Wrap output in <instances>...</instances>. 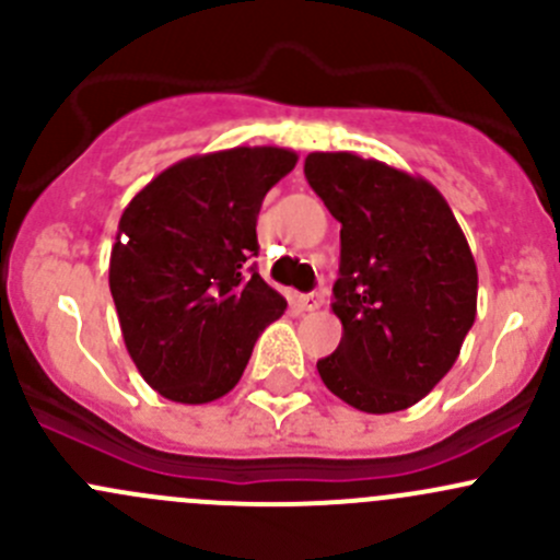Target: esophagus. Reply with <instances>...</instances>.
I'll use <instances>...</instances> for the list:
<instances>
[{"instance_id": "1", "label": "esophagus", "mask_w": 560, "mask_h": 560, "mask_svg": "<svg viewBox=\"0 0 560 560\" xmlns=\"http://www.w3.org/2000/svg\"><path fill=\"white\" fill-rule=\"evenodd\" d=\"M301 308L303 312H316V308H322V303H325V298H322V292H308V295H301Z\"/></svg>"}]
</instances>
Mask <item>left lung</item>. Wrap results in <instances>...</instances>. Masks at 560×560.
<instances>
[{"label":"left lung","mask_w":560,"mask_h":560,"mask_svg":"<svg viewBox=\"0 0 560 560\" xmlns=\"http://www.w3.org/2000/svg\"><path fill=\"white\" fill-rule=\"evenodd\" d=\"M303 171L341 222L332 314L343 336L316 371L354 409H409L447 376L477 316L466 235L420 175L352 151H314Z\"/></svg>","instance_id":"obj_1"}]
</instances>
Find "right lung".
<instances>
[{"label": "right lung", "mask_w": 560, "mask_h": 560, "mask_svg": "<svg viewBox=\"0 0 560 560\" xmlns=\"http://www.w3.org/2000/svg\"><path fill=\"white\" fill-rule=\"evenodd\" d=\"M279 145L186 156L129 200L110 248V295L140 376L175 404L238 385L287 301L248 268L265 195L295 167Z\"/></svg>", "instance_id": "1"}]
</instances>
